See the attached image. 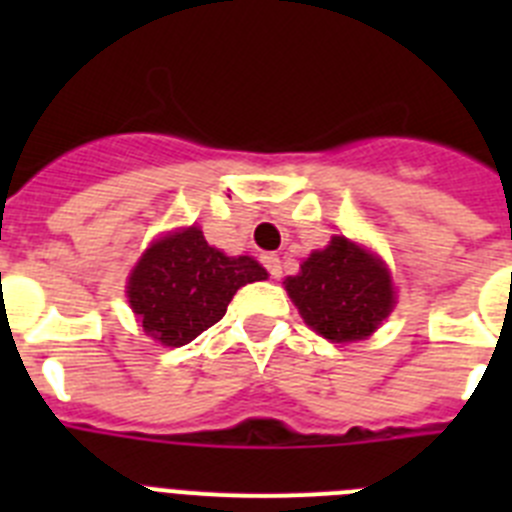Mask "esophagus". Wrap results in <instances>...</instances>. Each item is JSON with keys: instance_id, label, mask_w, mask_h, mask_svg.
<instances>
[{"instance_id": "34e87169", "label": "esophagus", "mask_w": 512, "mask_h": 512, "mask_svg": "<svg viewBox=\"0 0 512 512\" xmlns=\"http://www.w3.org/2000/svg\"><path fill=\"white\" fill-rule=\"evenodd\" d=\"M261 261H264V266L269 269L271 277L274 279L282 277V261H279L277 253H264V256H261Z\"/></svg>"}]
</instances>
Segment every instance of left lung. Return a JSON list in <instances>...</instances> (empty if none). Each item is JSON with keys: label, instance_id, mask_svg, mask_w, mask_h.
<instances>
[{"label": "left lung", "instance_id": "left-lung-1", "mask_svg": "<svg viewBox=\"0 0 512 512\" xmlns=\"http://www.w3.org/2000/svg\"><path fill=\"white\" fill-rule=\"evenodd\" d=\"M284 289L302 320L333 343L372 336L397 300L387 264L346 235H333L323 251H312L300 274L284 279Z\"/></svg>", "mask_w": 512, "mask_h": 512}]
</instances>
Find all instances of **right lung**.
Wrapping results in <instances>:
<instances>
[{
    "label": "right lung",
    "mask_w": 512,
    "mask_h": 512,
    "mask_svg": "<svg viewBox=\"0 0 512 512\" xmlns=\"http://www.w3.org/2000/svg\"><path fill=\"white\" fill-rule=\"evenodd\" d=\"M251 256H225L197 225L151 243L128 277V302L146 336L179 348L215 325L241 287L266 279Z\"/></svg>",
    "instance_id": "add662e5"
}]
</instances>
